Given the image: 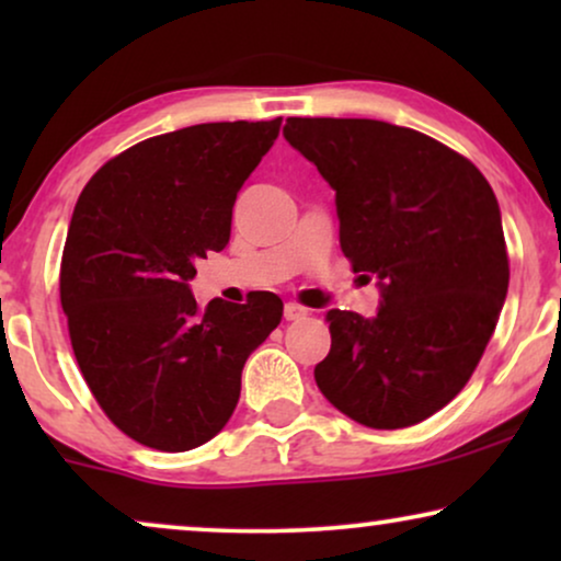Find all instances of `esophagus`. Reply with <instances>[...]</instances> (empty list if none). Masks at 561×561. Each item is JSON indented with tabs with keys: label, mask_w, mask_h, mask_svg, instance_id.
<instances>
[{
	"label": "esophagus",
	"mask_w": 561,
	"mask_h": 561,
	"mask_svg": "<svg viewBox=\"0 0 561 561\" xmlns=\"http://www.w3.org/2000/svg\"><path fill=\"white\" fill-rule=\"evenodd\" d=\"M306 313H309V309H304V306H298V304H286V306H283V319H286V321L304 319Z\"/></svg>",
	"instance_id": "34e87169"
}]
</instances>
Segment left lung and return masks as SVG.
Segmentation results:
<instances>
[{
    "label": "left lung",
    "mask_w": 561,
    "mask_h": 561,
    "mask_svg": "<svg viewBox=\"0 0 561 561\" xmlns=\"http://www.w3.org/2000/svg\"><path fill=\"white\" fill-rule=\"evenodd\" d=\"M283 137L336 191L344 257L380 288L373 319L327 313L317 386L363 426L419 424L467 386L508 294L493 188L459 152L390 122L288 117Z\"/></svg>",
    "instance_id": "obj_1"
}]
</instances>
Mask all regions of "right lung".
<instances>
[{
    "mask_svg": "<svg viewBox=\"0 0 561 561\" xmlns=\"http://www.w3.org/2000/svg\"><path fill=\"white\" fill-rule=\"evenodd\" d=\"M278 129L280 117L150 137L99 168L76 202L60 263L73 355L112 424L145 447L214 439L244 363L280 324L267 290L202 311L188 286L196 260L227 248L234 198Z\"/></svg>",
    "mask_w": 561,
    "mask_h": 561,
    "instance_id": "right-lung-1",
    "label": "right lung"
}]
</instances>
